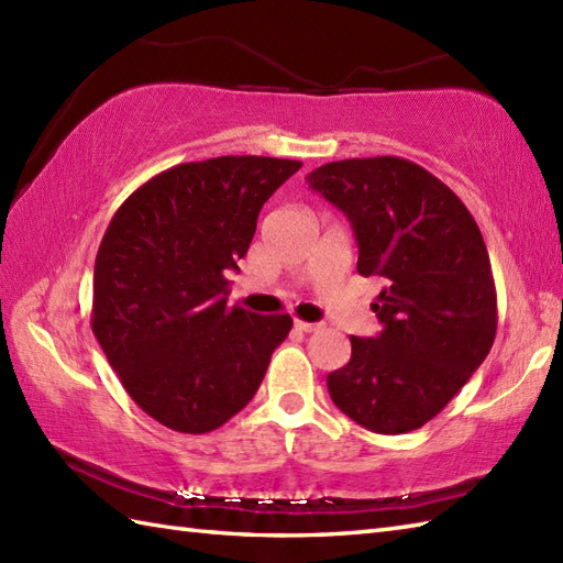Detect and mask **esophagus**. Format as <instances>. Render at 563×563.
<instances>
[{
  "label": "esophagus",
  "instance_id": "obj_1",
  "mask_svg": "<svg viewBox=\"0 0 563 563\" xmlns=\"http://www.w3.org/2000/svg\"><path fill=\"white\" fill-rule=\"evenodd\" d=\"M295 327L300 331H307V333L321 329V324H314V321H302V319H295Z\"/></svg>",
  "mask_w": 563,
  "mask_h": 563
}]
</instances>
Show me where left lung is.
Segmentation results:
<instances>
[{"label": "left lung", "mask_w": 563, "mask_h": 563, "mask_svg": "<svg viewBox=\"0 0 563 563\" xmlns=\"http://www.w3.org/2000/svg\"><path fill=\"white\" fill-rule=\"evenodd\" d=\"M351 220L357 273L377 275L375 339L351 336L333 369V404L385 435L435 418L484 363L496 339L492 261L472 212L423 166L401 157L343 159L307 176Z\"/></svg>", "instance_id": "left-lung-1"}]
</instances>
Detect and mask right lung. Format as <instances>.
I'll return each instance as SVG.
<instances>
[{"instance_id": "add662e5", "label": "right lung", "mask_w": 563, "mask_h": 563, "mask_svg": "<svg viewBox=\"0 0 563 563\" xmlns=\"http://www.w3.org/2000/svg\"><path fill=\"white\" fill-rule=\"evenodd\" d=\"M302 162L214 157L142 184L106 230L93 266L91 331L142 411L178 433L230 421L288 339L290 314L227 305L256 220Z\"/></svg>"}]
</instances>
